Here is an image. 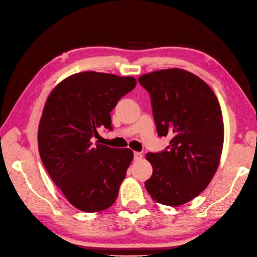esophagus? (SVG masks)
<instances>
[{"mask_svg": "<svg viewBox=\"0 0 257 257\" xmlns=\"http://www.w3.org/2000/svg\"><path fill=\"white\" fill-rule=\"evenodd\" d=\"M142 157H144V155H142L141 153H138V151H134L133 153L134 161H140V159H142Z\"/></svg>", "mask_w": 257, "mask_h": 257, "instance_id": "1", "label": "esophagus"}]
</instances>
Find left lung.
I'll use <instances>...</instances> for the list:
<instances>
[{"label": "left lung", "mask_w": 257, "mask_h": 257, "mask_svg": "<svg viewBox=\"0 0 257 257\" xmlns=\"http://www.w3.org/2000/svg\"><path fill=\"white\" fill-rule=\"evenodd\" d=\"M138 81L150 95L158 137L172 138L165 150L146 155L153 165L146 189L159 204H186L205 190L220 163V103L203 79L183 69L157 70Z\"/></svg>", "instance_id": "left-lung-1"}]
</instances>
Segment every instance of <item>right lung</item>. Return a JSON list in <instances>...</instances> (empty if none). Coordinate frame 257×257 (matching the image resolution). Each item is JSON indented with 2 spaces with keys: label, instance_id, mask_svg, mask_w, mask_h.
<instances>
[{
  "label": "right lung",
  "instance_id": "obj_1",
  "mask_svg": "<svg viewBox=\"0 0 257 257\" xmlns=\"http://www.w3.org/2000/svg\"><path fill=\"white\" fill-rule=\"evenodd\" d=\"M137 85L133 77L83 71L54 87L39 125L43 165L69 203L86 213L115 203L132 150L95 145L98 130L111 131L110 111Z\"/></svg>",
  "mask_w": 257,
  "mask_h": 257
}]
</instances>
